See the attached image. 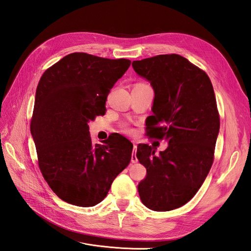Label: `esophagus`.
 <instances>
[{
  "label": "esophagus",
  "mask_w": 251,
  "mask_h": 251,
  "mask_svg": "<svg viewBox=\"0 0 251 251\" xmlns=\"http://www.w3.org/2000/svg\"><path fill=\"white\" fill-rule=\"evenodd\" d=\"M136 151H137V146H136V144H134L133 154H132V158H131V161H132V163H137V161H138L137 156H136Z\"/></svg>",
  "instance_id": "obj_1"
}]
</instances>
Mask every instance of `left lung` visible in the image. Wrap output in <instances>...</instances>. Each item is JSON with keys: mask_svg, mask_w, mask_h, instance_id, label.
Masks as SVG:
<instances>
[{"mask_svg": "<svg viewBox=\"0 0 251 251\" xmlns=\"http://www.w3.org/2000/svg\"><path fill=\"white\" fill-rule=\"evenodd\" d=\"M132 67L154 90L149 134L169 143L158 155L155 147H137L147 169L139 197L151 210L176 209L199 191L214 161L220 130L214 88L206 73L178 54L134 60Z\"/></svg>", "mask_w": 251, "mask_h": 251, "instance_id": "obj_1", "label": "left lung"}]
</instances>
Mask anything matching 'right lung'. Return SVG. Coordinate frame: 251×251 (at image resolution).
Wrapping results in <instances>:
<instances>
[{"mask_svg":"<svg viewBox=\"0 0 251 251\" xmlns=\"http://www.w3.org/2000/svg\"><path fill=\"white\" fill-rule=\"evenodd\" d=\"M131 65L75 52L45 71L36 88L30 125L40 170L55 195L90 207L108 195L128 165L132 142L115 134L93 144L89 123L105 113L111 89Z\"/></svg>","mask_w":251,"mask_h":251,"instance_id":"add662e5","label":"right lung"}]
</instances>
